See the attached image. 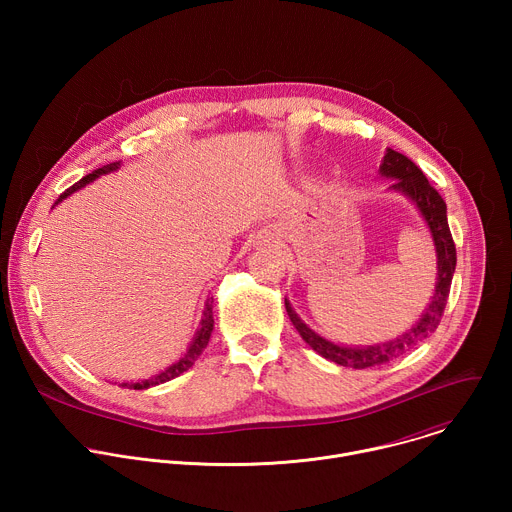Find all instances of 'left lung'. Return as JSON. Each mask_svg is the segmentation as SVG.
<instances>
[{
    "label": "left lung",
    "mask_w": 512,
    "mask_h": 512,
    "mask_svg": "<svg viewBox=\"0 0 512 512\" xmlns=\"http://www.w3.org/2000/svg\"><path fill=\"white\" fill-rule=\"evenodd\" d=\"M379 172L385 178H393L395 182H393L391 190H397V192L405 194L409 200H413L415 206L419 208L421 216L425 218L429 233L433 237L435 253H437V283H435L431 304L427 306L425 314L419 318V322L409 332H405L397 340H389L385 344L358 346V348L338 346V344L322 338L320 334H316L314 330H310L302 322V318L294 312V308H291V304L285 300L287 316H289L291 324H294L296 330L300 332V336L320 356L340 364V367H352V369L377 367V364H385V362L405 354L415 344H419L429 334H433L435 328L440 326V320L444 316L448 296H450L452 277H454V271H456V245H454L450 225H448V214H446L448 208H446V202L440 196V192H437L427 182L423 172L409 158H405L403 154H399L395 150H387Z\"/></svg>",
    "instance_id": "obj_1"
}]
</instances>
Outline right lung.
Here are the masks:
<instances>
[{
    "label": "right lung",
    "instance_id": "1",
    "mask_svg": "<svg viewBox=\"0 0 512 512\" xmlns=\"http://www.w3.org/2000/svg\"><path fill=\"white\" fill-rule=\"evenodd\" d=\"M119 166H121L119 162H113V164H107V166H103V168L95 170L93 174H89V176L81 178L77 184H72L68 190H64V192L58 196V200L54 202V206H56L58 202H62L66 196H70L72 192L81 190L83 186H87V184H89V182H93L95 178H99V176H103V174H109V172L117 170ZM54 206H52V208H54ZM212 326H214V318H212V302L208 300V302H206V308H204V316H202L200 328H198V332H196V336H194V340H192L190 348L186 350V354H184V356H182L178 362H174L172 367H168L166 371H162L160 375H156V377H150V379H145V381H139V383H123L121 387H127V389H137V391H141V389H150V387H156V385H160V383L172 381V379L180 377L182 373H186V371L192 367V364L198 360V356L202 354V350L206 348V344H208V340H210V332H212Z\"/></svg>",
    "mask_w": 512,
    "mask_h": 512
}]
</instances>
